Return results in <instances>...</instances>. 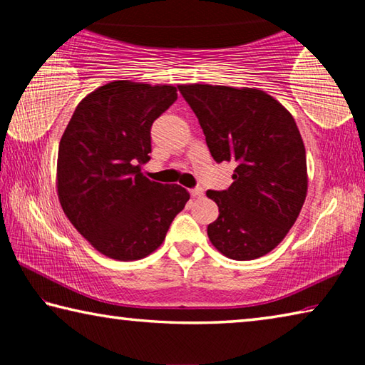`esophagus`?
Masks as SVG:
<instances>
[{
  "label": "esophagus",
  "instance_id": "34e87169",
  "mask_svg": "<svg viewBox=\"0 0 365 365\" xmlns=\"http://www.w3.org/2000/svg\"><path fill=\"white\" fill-rule=\"evenodd\" d=\"M190 193H191V196H193V197H200V196L205 195V190H202L201 187H196V188H191Z\"/></svg>",
  "mask_w": 365,
  "mask_h": 365
}]
</instances>
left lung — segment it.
Segmentation results:
<instances>
[{"label":"left lung","mask_w":365,"mask_h":365,"mask_svg":"<svg viewBox=\"0 0 365 365\" xmlns=\"http://www.w3.org/2000/svg\"><path fill=\"white\" fill-rule=\"evenodd\" d=\"M215 163H235L227 190H207L219 217L207 237L222 255L251 261L279 245L307 191L306 150L292 114L256 88L178 85Z\"/></svg>","instance_id":"obj_1"}]
</instances>
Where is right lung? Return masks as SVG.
<instances>
[{
  "instance_id": "add662e5",
  "label": "right lung",
  "mask_w": 365,
  "mask_h": 365,
  "mask_svg": "<svg viewBox=\"0 0 365 365\" xmlns=\"http://www.w3.org/2000/svg\"><path fill=\"white\" fill-rule=\"evenodd\" d=\"M177 100L172 85L110 82L78 103L58 153V195L72 225L101 255L137 261L156 251L190 200L180 185L141 174L151 125Z\"/></svg>"
}]
</instances>
